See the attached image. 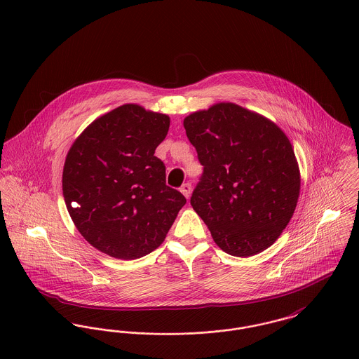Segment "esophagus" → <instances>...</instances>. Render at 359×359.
<instances>
[{
    "mask_svg": "<svg viewBox=\"0 0 359 359\" xmlns=\"http://www.w3.org/2000/svg\"><path fill=\"white\" fill-rule=\"evenodd\" d=\"M180 191H181V194H182L187 199H189V196H191V194H192V185H191L189 182H187V184H184V185L180 188Z\"/></svg>",
    "mask_w": 359,
    "mask_h": 359,
    "instance_id": "obj_1",
    "label": "esophagus"
}]
</instances>
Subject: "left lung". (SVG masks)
Segmentation results:
<instances>
[{
    "mask_svg": "<svg viewBox=\"0 0 359 359\" xmlns=\"http://www.w3.org/2000/svg\"><path fill=\"white\" fill-rule=\"evenodd\" d=\"M184 127L205 167L191 205L217 246L235 257L272 246L293 217L302 187L286 134L232 102L191 113Z\"/></svg>",
    "mask_w": 359,
    "mask_h": 359,
    "instance_id": "8db88e82",
    "label": "left lung"
}]
</instances>
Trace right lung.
<instances>
[{
    "label": "right lung",
    "mask_w": 359,
    "mask_h": 359,
    "mask_svg": "<svg viewBox=\"0 0 359 359\" xmlns=\"http://www.w3.org/2000/svg\"><path fill=\"white\" fill-rule=\"evenodd\" d=\"M168 128L167 114L126 103L95 118L66 154L67 211L81 236L107 256L152 253L187 203L165 185V167L154 156Z\"/></svg>",
    "instance_id": "add662e5"
}]
</instances>
